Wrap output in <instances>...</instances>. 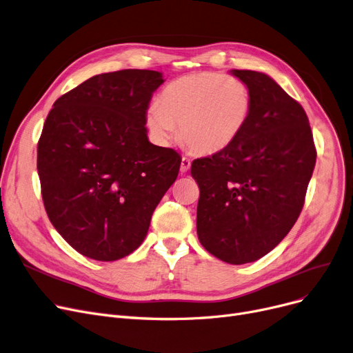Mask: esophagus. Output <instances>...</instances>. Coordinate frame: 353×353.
I'll return each mask as SVG.
<instances>
[{
  "mask_svg": "<svg viewBox=\"0 0 353 353\" xmlns=\"http://www.w3.org/2000/svg\"><path fill=\"white\" fill-rule=\"evenodd\" d=\"M190 165H192L190 159L181 157V164H180V172H181V173H186V172L189 170V168H190Z\"/></svg>",
  "mask_w": 353,
  "mask_h": 353,
  "instance_id": "obj_1",
  "label": "esophagus"
}]
</instances>
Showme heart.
I'll use <instances>...</instances> for the list:
<instances>
[{
  "instance_id": "obj_1",
  "label": "heart",
  "mask_w": 353,
  "mask_h": 353,
  "mask_svg": "<svg viewBox=\"0 0 353 353\" xmlns=\"http://www.w3.org/2000/svg\"><path fill=\"white\" fill-rule=\"evenodd\" d=\"M252 114L250 86L235 76L202 72L181 76L163 88L145 114V125L159 144L176 135L199 154H214L234 144Z\"/></svg>"
}]
</instances>
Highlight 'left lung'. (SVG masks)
Instances as JSON below:
<instances>
[{"label": "left lung", "instance_id": "1", "mask_svg": "<svg viewBox=\"0 0 353 353\" xmlns=\"http://www.w3.org/2000/svg\"><path fill=\"white\" fill-rule=\"evenodd\" d=\"M252 94V114L239 139L190 173L201 196L197 236L229 264L267 255L293 228L316 164L313 134L303 106L270 76L232 70Z\"/></svg>", "mask_w": 353, "mask_h": 353}]
</instances>
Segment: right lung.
<instances>
[{"label":"right lung","instance_id":"right-lung-1","mask_svg":"<svg viewBox=\"0 0 353 353\" xmlns=\"http://www.w3.org/2000/svg\"><path fill=\"white\" fill-rule=\"evenodd\" d=\"M161 83L156 70L97 74L60 97L46 118L37 144L44 209L88 258L115 261L139 248L177 179L179 152L147 139L145 114Z\"/></svg>","mask_w":353,"mask_h":353}]
</instances>
